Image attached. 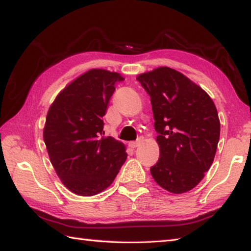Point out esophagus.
Returning <instances> with one entry per match:
<instances>
[{
	"mask_svg": "<svg viewBox=\"0 0 251 251\" xmlns=\"http://www.w3.org/2000/svg\"><path fill=\"white\" fill-rule=\"evenodd\" d=\"M141 145V139H138L137 141H130L128 143V146L131 148V149H136L137 147H139Z\"/></svg>",
	"mask_w": 251,
	"mask_h": 251,
	"instance_id": "obj_1",
	"label": "esophagus"
}]
</instances>
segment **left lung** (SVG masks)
Masks as SVG:
<instances>
[{
	"mask_svg": "<svg viewBox=\"0 0 251 251\" xmlns=\"http://www.w3.org/2000/svg\"><path fill=\"white\" fill-rule=\"evenodd\" d=\"M137 79L150 95L159 158L150 172L170 193L199 184L209 170L220 137L214 101L184 74L168 67L141 73Z\"/></svg>",
	"mask_w": 251,
	"mask_h": 251,
	"instance_id": "obj_1",
	"label": "left lung"
}]
</instances>
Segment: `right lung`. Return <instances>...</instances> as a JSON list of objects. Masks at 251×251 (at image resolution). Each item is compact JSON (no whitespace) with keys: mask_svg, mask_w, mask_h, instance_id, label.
<instances>
[{"mask_svg":"<svg viewBox=\"0 0 251 251\" xmlns=\"http://www.w3.org/2000/svg\"><path fill=\"white\" fill-rule=\"evenodd\" d=\"M120 73L90 69L57 95L47 112L43 138L50 163L66 188L93 196L113 182L127 157L126 147L104 137L103 121Z\"/></svg>","mask_w":251,"mask_h":251,"instance_id":"obj_1","label":"right lung"}]
</instances>
